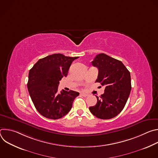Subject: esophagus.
I'll return each mask as SVG.
<instances>
[{
	"mask_svg": "<svg viewBox=\"0 0 158 158\" xmlns=\"http://www.w3.org/2000/svg\"><path fill=\"white\" fill-rule=\"evenodd\" d=\"M81 95L82 96H83V97H87V96H88V94H85V93H81Z\"/></svg>",
	"mask_w": 158,
	"mask_h": 158,
	"instance_id": "esophagus-1",
	"label": "esophagus"
}]
</instances>
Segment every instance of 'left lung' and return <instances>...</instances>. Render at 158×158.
I'll return each instance as SVG.
<instances>
[{"label":"left lung","instance_id":"obj_1","mask_svg":"<svg viewBox=\"0 0 158 158\" xmlns=\"http://www.w3.org/2000/svg\"><path fill=\"white\" fill-rule=\"evenodd\" d=\"M99 70L96 82L105 87L97 103L89 107L91 113L101 119L118 116L124 109L131 90V74L123 62L105 54H98L92 61Z\"/></svg>","mask_w":158,"mask_h":158}]
</instances>
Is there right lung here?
I'll return each instance as SVG.
<instances>
[{"instance_id":"obj_1","label":"right lung","mask_w":158,"mask_h":158,"mask_svg":"<svg viewBox=\"0 0 158 158\" xmlns=\"http://www.w3.org/2000/svg\"><path fill=\"white\" fill-rule=\"evenodd\" d=\"M77 57L54 54L39 59L29 71L28 91L35 107L44 117L57 119L71 110L75 98L74 91L58 92L59 81L66 77L72 62Z\"/></svg>"}]
</instances>
